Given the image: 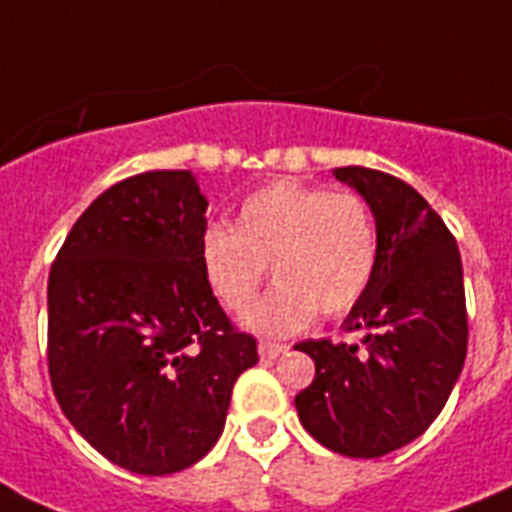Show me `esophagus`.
Segmentation results:
<instances>
[{"label": "esophagus", "mask_w": 512, "mask_h": 512, "mask_svg": "<svg viewBox=\"0 0 512 512\" xmlns=\"http://www.w3.org/2000/svg\"><path fill=\"white\" fill-rule=\"evenodd\" d=\"M284 350H286L284 344H276V342H260V344H257V352H260V357H263V360H276V357L281 355Z\"/></svg>", "instance_id": "34e87169"}]
</instances>
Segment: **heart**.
<instances>
[{
    "instance_id": "heart-1",
    "label": "heart",
    "mask_w": 512,
    "mask_h": 512,
    "mask_svg": "<svg viewBox=\"0 0 512 512\" xmlns=\"http://www.w3.org/2000/svg\"><path fill=\"white\" fill-rule=\"evenodd\" d=\"M378 263L371 207L352 191H328L281 178L252 191L231 228H207L199 265L228 313H244L271 265L277 286L244 315V328L289 336L350 313L365 297Z\"/></svg>"
}]
</instances>
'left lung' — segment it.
I'll use <instances>...</instances> for the list:
<instances>
[{"label": "left lung", "instance_id": "obj_1", "mask_svg": "<svg viewBox=\"0 0 512 512\" xmlns=\"http://www.w3.org/2000/svg\"><path fill=\"white\" fill-rule=\"evenodd\" d=\"M336 181L371 207L378 263L344 318L359 344L307 339L313 384L294 397L299 421L347 458H381L429 429L458 384L468 352L463 263L455 236L426 199L371 168H336Z\"/></svg>", "mask_w": 512, "mask_h": 512}]
</instances>
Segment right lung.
<instances>
[{
  "label": "right lung",
  "mask_w": 512,
  "mask_h": 512,
  "mask_svg": "<svg viewBox=\"0 0 512 512\" xmlns=\"http://www.w3.org/2000/svg\"><path fill=\"white\" fill-rule=\"evenodd\" d=\"M205 213L189 170L126 178L83 210L49 270L54 397L99 455L141 476L205 458L257 363L202 276Z\"/></svg>",
  "instance_id": "right-lung-1"
}]
</instances>
